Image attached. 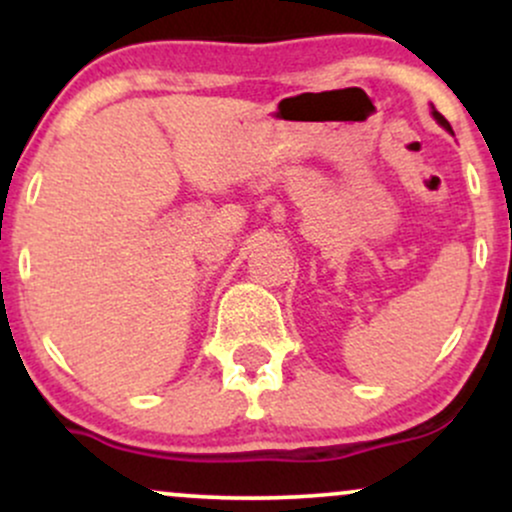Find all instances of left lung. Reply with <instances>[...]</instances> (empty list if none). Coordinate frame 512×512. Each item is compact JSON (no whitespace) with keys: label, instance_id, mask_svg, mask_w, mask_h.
Instances as JSON below:
<instances>
[{"label":"left lung","instance_id":"obj_1","mask_svg":"<svg viewBox=\"0 0 512 512\" xmlns=\"http://www.w3.org/2000/svg\"><path fill=\"white\" fill-rule=\"evenodd\" d=\"M433 117H436V120H438V125H443L445 129H448V132H452L450 122H448V120H445V117H443V115H440V113H438V110H433Z\"/></svg>","mask_w":512,"mask_h":512}]
</instances>
